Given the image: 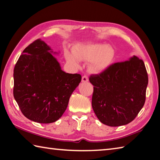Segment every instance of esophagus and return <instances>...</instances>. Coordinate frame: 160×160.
<instances>
[{"instance_id":"obj_1","label":"esophagus","mask_w":160,"mask_h":160,"mask_svg":"<svg viewBox=\"0 0 160 160\" xmlns=\"http://www.w3.org/2000/svg\"><path fill=\"white\" fill-rule=\"evenodd\" d=\"M88 80H89V79H88V75H83L82 78V82H88Z\"/></svg>"}]
</instances>
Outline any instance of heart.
I'll use <instances>...</instances> for the list:
<instances>
[{
    "instance_id": "heart-1",
    "label": "heart",
    "mask_w": 160,
    "mask_h": 160,
    "mask_svg": "<svg viewBox=\"0 0 160 160\" xmlns=\"http://www.w3.org/2000/svg\"><path fill=\"white\" fill-rule=\"evenodd\" d=\"M65 57L68 63L77 67L80 61L92 62L89 70L92 72H100L106 69L114 58V51L106 45L101 44H78L72 51L66 50Z\"/></svg>"
}]
</instances>
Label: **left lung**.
Returning <instances> with one entry per match:
<instances>
[{"label":"left lung","mask_w":160,"mask_h":160,"mask_svg":"<svg viewBox=\"0 0 160 160\" xmlns=\"http://www.w3.org/2000/svg\"><path fill=\"white\" fill-rule=\"evenodd\" d=\"M89 80L94 85L93 110L106 125L129 124L144 106L148 76L143 61L137 57L112 63Z\"/></svg>","instance_id":"1"}]
</instances>
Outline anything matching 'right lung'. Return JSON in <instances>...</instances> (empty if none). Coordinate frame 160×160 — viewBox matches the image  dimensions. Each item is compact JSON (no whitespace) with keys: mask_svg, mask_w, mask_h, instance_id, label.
Wrapping results in <instances>:
<instances>
[{"mask_svg":"<svg viewBox=\"0 0 160 160\" xmlns=\"http://www.w3.org/2000/svg\"><path fill=\"white\" fill-rule=\"evenodd\" d=\"M50 50L37 39L24 49L14 68V99L26 118L42 124L62 117L82 78L63 71Z\"/></svg>","mask_w":160,"mask_h":160,"instance_id":"add662e5","label":"right lung"}]
</instances>
